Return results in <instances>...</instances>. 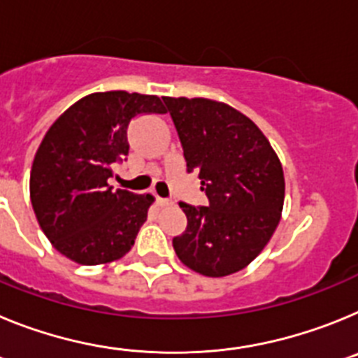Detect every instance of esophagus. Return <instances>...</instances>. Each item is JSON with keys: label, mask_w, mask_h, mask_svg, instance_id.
Masks as SVG:
<instances>
[{"label": "esophagus", "mask_w": 358, "mask_h": 358, "mask_svg": "<svg viewBox=\"0 0 358 358\" xmlns=\"http://www.w3.org/2000/svg\"><path fill=\"white\" fill-rule=\"evenodd\" d=\"M156 202H157V206H169V204H172L170 199H163V197H156Z\"/></svg>", "instance_id": "esophagus-1"}]
</instances>
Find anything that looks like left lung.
<instances>
[{
    "mask_svg": "<svg viewBox=\"0 0 358 358\" xmlns=\"http://www.w3.org/2000/svg\"><path fill=\"white\" fill-rule=\"evenodd\" d=\"M188 172H199L208 206L179 202L188 224L172 240L202 276L238 273L264 251L285 199L283 169L264 132L240 110L208 98L163 96Z\"/></svg>",
    "mask_w": 358,
    "mask_h": 358,
    "instance_id": "obj_1",
    "label": "left lung"
}]
</instances>
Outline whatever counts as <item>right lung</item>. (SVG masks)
Wrapping results in <instances>:
<instances>
[{"instance_id":"right-lung-1","label":"right lung","mask_w":358,"mask_h":358,"mask_svg":"<svg viewBox=\"0 0 358 358\" xmlns=\"http://www.w3.org/2000/svg\"><path fill=\"white\" fill-rule=\"evenodd\" d=\"M150 113H164L154 94H87L41 141L30 172L31 206L44 235L69 260L107 264L134 245L154 197L113 192L107 179L129 154L131 120Z\"/></svg>"}]
</instances>
